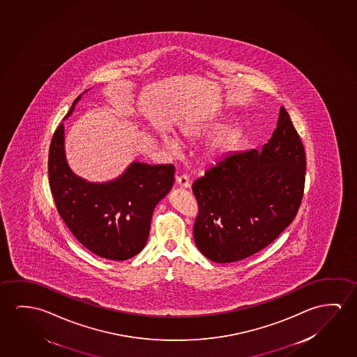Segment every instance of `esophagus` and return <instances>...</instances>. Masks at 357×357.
<instances>
[{
    "label": "esophagus",
    "instance_id": "34e87169",
    "mask_svg": "<svg viewBox=\"0 0 357 357\" xmlns=\"http://www.w3.org/2000/svg\"><path fill=\"white\" fill-rule=\"evenodd\" d=\"M176 184L181 188H189L190 181H189L188 174H181V176H176Z\"/></svg>",
    "mask_w": 357,
    "mask_h": 357
}]
</instances>
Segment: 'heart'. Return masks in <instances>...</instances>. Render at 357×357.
Instances as JSON below:
<instances>
[{
    "mask_svg": "<svg viewBox=\"0 0 357 357\" xmlns=\"http://www.w3.org/2000/svg\"><path fill=\"white\" fill-rule=\"evenodd\" d=\"M218 127V121L214 119H208V120L203 121V122H197L190 127H188L185 132L188 135L192 136H203L206 135L208 132L213 131L214 128ZM237 133L235 130L231 128H222L220 130L219 133L213 138V141L210 143V151L213 153H222L227 149H230L231 146L236 141ZM165 142L169 144L170 147L173 149H179V142L176 141V138L172 136H165Z\"/></svg>",
    "mask_w": 357,
    "mask_h": 357,
    "instance_id": "heart-1",
    "label": "heart"
}]
</instances>
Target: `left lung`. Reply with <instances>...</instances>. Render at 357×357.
Segmentation results:
<instances>
[{
    "instance_id": "8db88e82",
    "label": "left lung",
    "mask_w": 357,
    "mask_h": 357,
    "mask_svg": "<svg viewBox=\"0 0 357 357\" xmlns=\"http://www.w3.org/2000/svg\"><path fill=\"white\" fill-rule=\"evenodd\" d=\"M305 151L284 107L262 149L227 154L192 183L199 213L194 241L205 257H250L291 225L302 203Z\"/></svg>"
}]
</instances>
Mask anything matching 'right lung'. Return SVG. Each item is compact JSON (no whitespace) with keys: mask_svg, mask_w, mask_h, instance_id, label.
<instances>
[{"mask_svg":"<svg viewBox=\"0 0 357 357\" xmlns=\"http://www.w3.org/2000/svg\"><path fill=\"white\" fill-rule=\"evenodd\" d=\"M174 170L135 162L115 181L89 183L66 163L63 123L50 142L48 176L58 213L82 246L111 261L132 258L146 246L154 208L173 187Z\"/></svg>","mask_w":357,"mask_h":357,"instance_id":"1","label":"right lung"}]
</instances>
